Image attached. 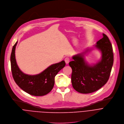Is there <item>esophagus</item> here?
<instances>
[{"instance_id": "obj_1", "label": "esophagus", "mask_w": 124, "mask_h": 124, "mask_svg": "<svg viewBox=\"0 0 124 124\" xmlns=\"http://www.w3.org/2000/svg\"><path fill=\"white\" fill-rule=\"evenodd\" d=\"M64 61H65V63L66 64H68L69 62H70V59L69 58H68V57H66V58H65Z\"/></svg>"}]
</instances>
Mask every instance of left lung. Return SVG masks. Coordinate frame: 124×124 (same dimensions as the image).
Masks as SVG:
<instances>
[{
	"label": "left lung",
	"mask_w": 124,
	"mask_h": 124,
	"mask_svg": "<svg viewBox=\"0 0 124 124\" xmlns=\"http://www.w3.org/2000/svg\"><path fill=\"white\" fill-rule=\"evenodd\" d=\"M96 47L101 51L102 58L93 66L88 65L82 54L73 57L69 62L72 73L71 82L73 87L79 93H90L103 86L108 81L113 63V53L111 43L108 36L97 42Z\"/></svg>",
	"instance_id": "8db88e82"
}]
</instances>
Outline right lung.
<instances>
[{
    "instance_id": "right-lung-1",
    "label": "right lung",
    "mask_w": 124,
    "mask_h": 124,
    "mask_svg": "<svg viewBox=\"0 0 124 124\" xmlns=\"http://www.w3.org/2000/svg\"><path fill=\"white\" fill-rule=\"evenodd\" d=\"M17 43L13 46L11 55V70L15 82L21 89L31 95L41 96L48 94L54 87L56 75L65 66V62L52 64L38 75H27L21 72L16 62L15 49Z\"/></svg>"
}]
</instances>
